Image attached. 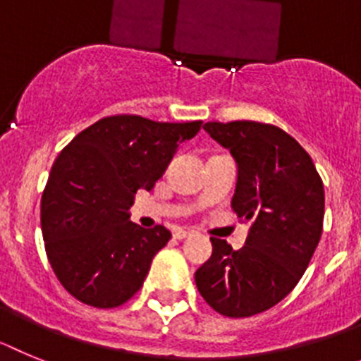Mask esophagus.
<instances>
[{"mask_svg": "<svg viewBox=\"0 0 361 361\" xmlns=\"http://www.w3.org/2000/svg\"><path fill=\"white\" fill-rule=\"evenodd\" d=\"M190 234H192V233H189V231H183V228H180V231H176V233H174V238H176V240H185V238H189Z\"/></svg>", "mask_w": 361, "mask_h": 361, "instance_id": "esophagus-1", "label": "esophagus"}]
</instances>
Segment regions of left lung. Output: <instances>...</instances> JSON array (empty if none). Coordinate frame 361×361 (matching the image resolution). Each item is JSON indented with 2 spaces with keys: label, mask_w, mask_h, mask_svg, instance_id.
<instances>
[{
  "label": "left lung",
  "mask_w": 361,
  "mask_h": 361,
  "mask_svg": "<svg viewBox=\"0 0 361 361\" xmlns=\"http://www.w3.org/2000/svg\"><path fill=\"white\" fill-rule=\"evenodd\" d=\"M212 140L238 165L233 209L250 221L245 247L211 238L212 256L196 271L200 294L219 314L267 311L296 287L324 231V181L293 136L258 121H209Z\"/></svg>",
  "instance_id": "8db88e82"
}]
</instances>
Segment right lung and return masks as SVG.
Listing matches in <instances>:
<instances>
[{"label":"right lung","mask_w":361,"mask_h":361,"mask_svg":"<svg viewBox=\"0 0 361 361\" xmlns=\"http://www.w3.org/2000/svg\"><path fill=\"white\" fill-rule=\"evenodd\" d=\"M200 127L109 116L59 152L42 196V231L52 271L81 303L112 309L140 290L171 233L133 224L128 209L136 190L152 189Z\"/></svg>","instance_id":"right-lung-1"}]
</instances>
